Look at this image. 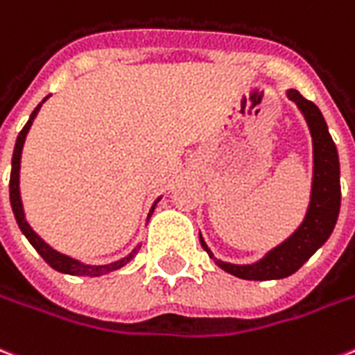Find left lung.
Wrapping results in <instances>:
<instances>
[{
    "instance_id": "left-lung-1",
    "label": "left lung",
    "mask_w": 355,
    "mask_h": 355,
    "mask_svg": "<svg viewBox=\"0 0 355 355\" xmlns=\"http://www.w3.org/2000/svg\"><path fill=\"white\" fill-rule=\"evenodd\" d=\"M286 96L300 107L305 121L309 124L313 137V188H311V202L305 214V220L297 227L296 232L285 242L274 248L264 259L255 264H231L214 259L212 251L208 250L202 236L199 234L202 250L216 264L229 274L248 281H270L288 277L324 245L339 218L340 208V169L339 154L334 139L328 132V124L322 117L320 110L311 100L304 98L296 89H291Z\"/></svg>"
}]
</instances>
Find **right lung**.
<instances>
[{
    "mask_svg": "<svg viewBox=\"0 0 355 355\" xmlns=\"http://www.w3.org/2000/svg\"><path fill=\"white\" fill-rule=\"evenodd\" d=\"M48 98V96H46ZM44 98V100H46ZM42 100V102H44ZM40 102L37 107L33 110L31 113V117L29 121L26 123V126L21 128V132L18 134L16 137V145H15V153H12V169H10V182H9V193H10V207H12V212H15V218H16V223L20 227V231L26 234V238L29 240V243L33 245L37 253H39L42 259H44L48 264H50L53 270H58L61 274H69V275H91V277H96V275H104L107 272H113V270H119V268H123L124 264H128L135 255H137V251L139 248H135L128 257H124L121 261L117 262H112V264H104V266H91V264H83V262L76 261L72 257H67L63 253H59L55 251L53 248H50L48 243L42 240V238L37 234V232L29 227V223L26 221V214H24V207H21V199H20V158H21V148H24V141H26V135L31 128V124H33V119L37 117V113H39ZM159 201V199H158ZM156 201V202H158ZM156 202L150 208V212H148V218L153 216L154 212V207H156Z\"/></svg>",
    "mask_w": 355,
    "mask_h": 355,
    "instance_id": "obj_1",
    "label": "right lung"
}]
</instances>
